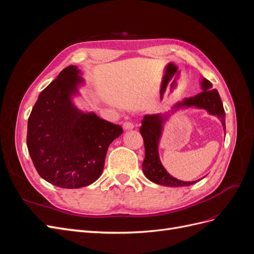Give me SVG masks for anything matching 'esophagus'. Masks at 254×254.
<instances>
[{"mask_svg":"<svg viewBox=\"0 0 254 254\" xmlns=\"http://www.w3.org/2000/svg\"><path fill=\"white\" fill-rule=\"evenodd\" d=\"M123 128H124L125 130H130V129L134 128V124L131 122H125L124 124H123Z\"/></svg>","mask_w":254,"mask_h":254,"instance_id":"1","label":"esophagus"}]
</instances>
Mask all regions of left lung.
I'll list each match as a JSON object with an SVG mask.
<instances>
[{
  "label": "left lung",
  "instance_id": "8db88e82",
  "mask_svg": "<svg viewBox=\"0 0 254 254\" xmlns=\"http://www.w3.org/2000/svg\"><path fill=\"white\" fill-rule=\"evenodd\" d=\"M212 83L202 78L201 89L202 92L193 97L186 98L183 102L178 103L174 110H179L180 108H190V107H196L198 109H204L207 113L217 117L224 130L226 131V120H225V110L222 106L221 98L218 94L217 90L212 88ZM167 115L162 114H152L145 115L142 121V126L140 128V132L144 140L145 147V158L143 161V172L146 178L157 184L165 187L178 188V187H188L196 183L197 181H181L176 179L175 177L171 176L163 167L159 157V142L162 134V129L164 122L168 118ZM199 181V180H198Z\"/></svg>",
  "mask_w": 254,
  "mask_h": 254
}]
</instances>
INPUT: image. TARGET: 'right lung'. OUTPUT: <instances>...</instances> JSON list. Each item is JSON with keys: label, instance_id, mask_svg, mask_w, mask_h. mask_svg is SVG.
I'll return each instance as SVG.
<instances>
[{"label": "right lung", "instance_id": "add662e5", "mask_svg": "<svg viewBox=\"0 0 254 254\" xmlns=\"http://www.w3.org/2000/svg\"><path fill=\"white\" fill-rule=\"evenodd\" d=\"M76 65H68L39 94L30 112L26 144L42 178L63 189L90 186L102 175L109 145L123 133L120 125L72 102L83 83Z\"/></svg>", "mask_w": 254, "mask_h": 254}]
</instances>
